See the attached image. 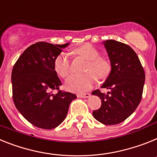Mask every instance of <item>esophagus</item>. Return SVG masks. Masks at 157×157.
<instances>
[{
  "mask_svg": "<svg viewBox=\"0 0 157 157\" xmlns=\"http://www.w3.org/2000/svg\"><path fill=\"white\" fill-rule=\"evenodd\" d=\"M91 96V94L89 93H81L77 94V97L79 98H88Z\"/></svg>",
  "mask_w": 157,
  "mask_h": 157,
  "instance_id": "34e87169",
  "label": "esophagus"
}]
</instances>
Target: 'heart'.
I'll use <instances>...</instances> for the list:
<instances>
[{"instance_id":"b5f03b06","label":"heart","mask_w":157,"mask_h":157,"mask_svg":"<svg viewBox=\"0 0 157 157\" xmlns=\"http://www.w3.org/2000/svg\"><path fill=\"white\" fill-rule=\"evenodd\" d=\"M73 53L88 60L83 74H73L65 81V88L73 92H84L92 87L95 77L103 79L111 71L110 62L100 57L97 48L90 43H85L73 50ZM54 67L56 73L62 78H66L72 71V61L70 56L66 53H60L54 59Z\"/></svg>"}]
</instances>
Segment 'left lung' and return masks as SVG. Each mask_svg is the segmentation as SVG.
Segmentation results:
<instances>
[{
    "label": "left lung",
    "instance_id": "8db88e82",
    "mask_svg": "<svg viewBox=\"0 0 157 157\" xmlns=\"http://www.w3.org/2000/svg\"><path fill=\"white\" fill-rule=\"evenodd\" d=\"M111 62V73L101 88L109 90L92 92L101 99V107L92 112L93 117L104 125H116L130 116L142 97L145 75L134 50L121 42L103 43Z\"/></svg>",
    "mask_w": 157,
    "mask_h": 157
}]
</instances>
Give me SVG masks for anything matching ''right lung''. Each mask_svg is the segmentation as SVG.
<instances>
[{
  "mask_svg": "<svg viewBox=\"0 0 157 157\" xmlns=\"http://www.w3.org/2000/svg\"><path fill=\"white\" fill-rule=\"evenodd\" d=\"M69 43L54 45L39 42L30 46L20 56L12 72L15 106L30 123L51 129L67 115L75 94L59 90L62 82L54 70V59ZM57 89V94L52 90Z\"/></svg>",
  "mask_w": 157,
  "mask_h": 157,
  "instance_id": "right-lung-1",
  "label": "right lung"
}]
</instances>
